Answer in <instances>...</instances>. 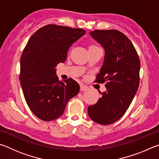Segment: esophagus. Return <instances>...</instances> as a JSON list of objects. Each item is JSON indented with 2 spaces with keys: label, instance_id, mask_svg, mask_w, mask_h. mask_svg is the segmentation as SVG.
Returning a JSON list of instances; mask_svg holds the SVG:
<instances>
[{
  "label": "esophagus",
  "instance_id": "obj_1",
  "mask_svg": "<svg viewBox=\"0 0 159 159\" xmlns=\"http://www.w3.org/2000/svg\"><path fill=\"white\" fill-rule=\"evenodd\" d=\"M80 91H82V92H83V91H86V90H88V88L87 86H86V85H83V84H81V85H80Z\"/></svg>",
  "mask_w": 159,
  "mask_h": 159
}]
</instances>
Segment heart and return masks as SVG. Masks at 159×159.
I'll list each match as a JSON object with an SVG mask.
<instances>
[{
  "label": "heart",
  "instance_id": "1",
  "mask_svg": "<svg viewBox=\"0 0 159 159\" xmlns=\"http://www.w3.org/2000/svg\"><path fill=\"white\" fill-rule=\"evenodd\" d=\"M90 48H97V46H95V45H91V46H90Z\"/></svg>",
  "mask_w": 159,
  "mask_h": 159
}]
</instances>
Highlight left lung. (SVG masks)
Masks as SVG:
<instances>
[{"label":"left lung","instance_id":"left-lung-1","mask_svg":"<svg viewBox=\"0 0 159 159\" xmlns=\"http://www.w3.org/2000/svg\"><path fill=\"white\" fill-rule=\"evenodd\" d=\"M104 50L103 64L97 80H107V90L94 105L88 107L91 119L101 125L117 121L130 105L139 84L140 61L128 38L116 30L90 32Z\"/></svg>","mask_w":159,"mask_h":159}]
</instances>
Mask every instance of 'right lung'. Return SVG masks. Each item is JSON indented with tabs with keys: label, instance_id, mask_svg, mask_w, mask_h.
I'll use <instances>...</instances> for the list:
<instances>
[{
	"label": "right lung",
	"instance_id": "1",
	"mask_svg": "<svg viewBox=\"0 0 159 159\" xmlns=\"http://www.w3.org/2000/svg\"><path fill=\"white\" fill-rule=\"evenodd\" d=\"M82 29L48 25L32 35L20 59V84L34 115L50 121L63 114L67 102L79 92L76 81H60L56 69L66 61L74 42L85 35Z\"/></svg>",
	"mask_w": 159,
	"mask_h": 159
}]
</instances>
